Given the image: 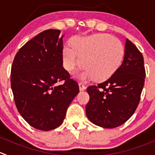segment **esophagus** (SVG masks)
<instances>
[{
	"label": "esophagus",
	"mask_w": 155,
	"mask_h": 155,
	"mask_svg": "<svg viewBox=\"0 0 155 155\" xmlns=\"http://www.w3.org/2000/svg\"><path fill=\"white\" fill-rule=\"evenodd\" d=\"M79 90H80V91H84V90H85V88H86V87H85L82 83H79Z\"/></svg>",
	"instance_id": "34e87169"
}]
</instances>
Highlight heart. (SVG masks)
Here are the masks:
<instances>
[{
    "mask_svg": "<svg viewBox=\"0 0 155 155\" xmlns=\"http://www.w3.org/2000/svg\"><path fill=\"white\" fill-rule=\"evenodd\" d=\"M71 46L63 48V64L67 71L72 72L81 64L84 68L78 77L83 80L93 77L96 81L109 79L119 69L124 60L122 43L110 35L99 33L76 36L71 40Z\"/></svg>",
    "mask_w": 155,
    "mask_h": 155,
    "instance_id": "heart-1",
    "label": "heart"
}]
</instances>
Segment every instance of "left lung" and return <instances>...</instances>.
I'll return each instance as SVG.
<instances>
[{"label":"left lung","mask_w":155,"mask_h":155,"mask_svg":"<svg viewBox=\"0 0 155 155\" xmlns=\"http://www.w3.org/2000/svg\"><path fill=\"white\" fill-rule=\"evenodd\" d=\"M145 79L142 53L127 38L122 64L111 77L87 88L89 101L87 117L103 128L112 129L127 122L136 111Z\"/></svg>","instance_id":"8db88e82"}]
</instances>
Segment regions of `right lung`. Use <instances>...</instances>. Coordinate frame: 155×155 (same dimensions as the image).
Returning <instances> with one entry per match:
<instances>
[{"label":"right lung","mask_w":155,"mask_h":155,"mask_svg":"<svg viewBox=\"0 0 155 155\" xmlns=\"http://www.w3.org/2000/svg\"><path fill=\"white\" fill-rule=\"evenodd\" d=\"M61 30L48 29L25 43L11 67V88L23 119L43 131L61 126L79 85L63 67ZM64 81L63 85H56Z\"/></svg>","instance_id":"right-lung-1"}]
</instances>
